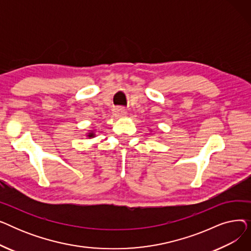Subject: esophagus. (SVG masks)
<instances>
[{
	"mask_svg": "<svg viewBox=\"0 0 251 251\" xmlns=\"http://www.w3.org/2000/svg\"><path fill=\"white\" fill-rule=\"evenodd\" d=\"M113 113H114L115 117L120 118V117H124V116L127 115V110L123 107H117V108L114 109Z\"/></svg>",
	"mask_w": 251,
	"mask_h": 251,
	"instance_id": "1",
	"label": "esophagus"
}]
</instances>
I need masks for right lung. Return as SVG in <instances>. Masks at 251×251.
<instances>
[{"mask_svg":"<svg viewBox=\"0 0 251 251\" xmlns=\"http://www.w3.org/2000/svg\"><path fill=\"white\" fill-rule=\"evenodd\" d=\"M95 136H96V134H95L94 131H90V132L87 134V137H89V138H92V137H95Z\"/></svg>","mask_w":251,"mask_h":251,"instance_id":"1","label":"right lung"}]
</instances>
